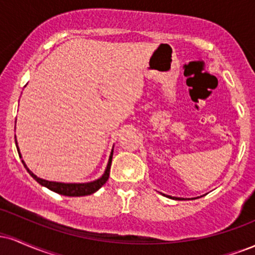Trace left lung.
Instances as JSON below:
<instances>
[{
    "label": "left lung",
    "mask_w": 255,
    "mask_h": 255,
    "mask_svg": "<svg viewBox=\"0 0 255 255\" xmlns=\"http://www.w3.org/2000/svg\"><path fill=\"white\" fill-rule=\"evenodd\" d=\"M169 198H171V197H169ZM171 199H181V198H171Z\"/></svg>",
    "instance_id": "1"
}]
</instances>
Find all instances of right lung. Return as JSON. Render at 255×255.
I'll return each instance as SVG.
<instances>
[{"mask_svg":"<svg viewBox=\"0 0 255 255\" xmlns=\"http://www.w3.org/2000/svg\"><path fill=\"white\" fill-rule=\"evenodd\" d=\"M15 144H16V141H15ZM16 148H17V146H16ZM17 152H19V148H17ZM19 156H20V152H19ZM111 159H113V153L110 154L109 163H108L107 170H105L103 176L99 178V180H96V181H93V182H89V183H61V182H51V181L42 180V178L37 177L33 172H31L30 170H28L27 166L25 165L24 160H21V162L26 168V170L28 171V174H30L38 183L42 184V186H44V187H46V188H49L50 191L58 193V194H61V195H66V197H84V195H90V194H92V193L97 192L98 189L101 188V187L103 186L105 182H107L108 178H109Z\"/></svg>","mask_w":255,"mask_h":255,"instance_id":"obj_1","label":"right lung"}]
</instances>
